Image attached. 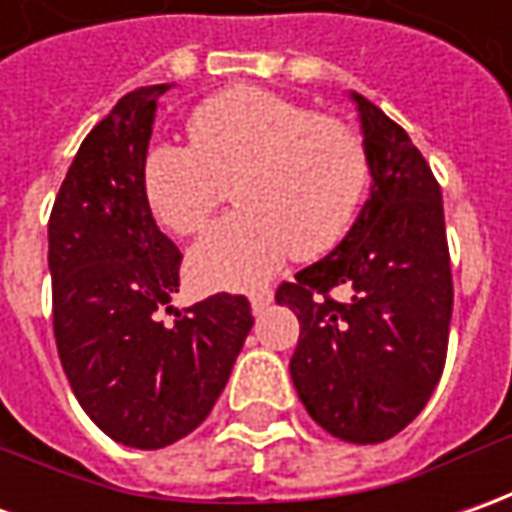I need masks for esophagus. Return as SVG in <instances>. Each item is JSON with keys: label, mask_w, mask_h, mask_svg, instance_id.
<instances>
[{"label": "esophagus", "mask_w": 512, "mask_h": 512, "mask_svg": "<svg viewBox=\"0 0 512 512\" xmlns=\"http://www.w3.org/2000/svg\"><path fill=\"white\" fill-rule=\"evenodd\" d=\"M273 302V293L270 290H253L250 293V307H253V313L259 316V313H265L267 307Z\"/></svg>", "instance_id": "obj_1"}]
</instances>
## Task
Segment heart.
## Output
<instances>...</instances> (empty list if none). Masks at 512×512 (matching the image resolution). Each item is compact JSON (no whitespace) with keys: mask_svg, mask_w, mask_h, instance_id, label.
I'll return each instance as SVG.
<instances>
[{"mask_svg":"<svg viewBox=\"0 0 512 512\" xmlns=\"http://www.w3.org/2000/svg\"><path fill=\"white\" fill-rule=\"evenodd\" d=\"M190 145L153 142L142 190L162 225L205 230L233 187L236 210L190 250L187 270L207 290H250L296 250L313 259L342 242L370 187L356 130L253 85L213 93L187 119Z\"/></svg>","mask_w":512,"mask_h":512,"instance_id":"b5f03b06","label":"heart"}]
</instances>
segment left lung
<instances>
[{
	"instance_id": "left-lung-1",
	"label": "left lung",
	"mask_w": 512,
	"mask_h": 512,
	"mask_svg": "<svg viewBox=\"0 0 512 512\" xmlns=\"http://www.w3.org/2000/svg\"><path fill=\"white\" fill-rule=\"evenodd\" d=\"M370 196L339 245L276 302L299 319L290 379L330 436L376 444L413 422L442 379L453 276L439 182L393 119L350 90ZM344 286L348 299L329 296Z\"/></svg>"
}]
</instances>
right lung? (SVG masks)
<instances>
[{
  "label": "right lung",
  "mask_w": 512,
  "mask_h": 512,
  "mask_svg": "<svg viewBox=\"0 0 512 512\" xmlns=\"http://www.w3.org/2000/svg\"><path fill=\"white\" fill-rule=\"evenodd\" d=\"M170 88L133 90L90 130L48 222L65 376L93 424L136 450L168 447L205 422L253 327L245 296L230 293L161 322L179 293L182 253L150 213L142 162Z\"/></svg>",
  "instance_id": "1"
}]
</instances>
